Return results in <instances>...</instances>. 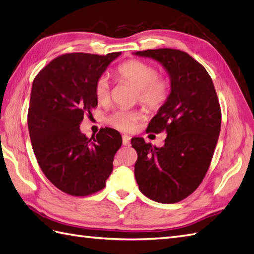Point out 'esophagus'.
Listing matches in <instances>:
<instances>
[{
	"instance_id": "esophagus-1",
	"label": "esophagus",
	"mask_w": 254,
	"mask_h": 254,
	"mask_svg": "<svg viewBox=\"0 0 254 254\" xmlns=\"http://www.w3.org/2000/svg\"><path fill=\"white\" fill-rule=\"evenodd\" d=\"M123 144L124 145L130 144V136H128V134H124V136H123Z\"/></svg>"
}]
</instances>
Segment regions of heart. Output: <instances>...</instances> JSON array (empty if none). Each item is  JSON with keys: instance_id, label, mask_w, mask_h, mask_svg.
I'll list each match as a JSON object with an SVG mask.
<instances>
[{"instance_id": "obj_1", "label": "heart", "mask_w": 254, "mask_h": 254, "mask_svg": "<svg viewBox=\"0 0 254 254\" xmlns=\"http://www.w3.org/2000/svg\"><path fill=\"white\" fill-rule=\"evenodd\" d=\"M117 76L129 82L137 89L140 102L150 109H159L165 102L170 91L167 80L156 77L157 72L153 66L141 61L132 60L118 66ZM95 97L101 104L110 101V83L105 77H101L95 83ZM141 118L138 111L116 110L108 117L109 124L121 130H131Z\"/></svg>"}]
</instances>
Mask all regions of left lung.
<instances>
[{"label":"left lung","mask_w":254,"mask_h":254,"mask_svg":"<svg viewBox=\"0 0 254 254\" xmlns=\"http://www.w3.org/2000/svg\"><path fill=\"white\" fill-rule=\"evenodd\" d=\"M160 63L170 76L171 91L146 131L166 130L157 148L132 138L137 151L134 177L139 190L160 203H176L199 187L211 164L221 131V108L212 78L189 54L174 49L132 53Z\"/></svg>","instance_id":"obj_1"}]
</instances>
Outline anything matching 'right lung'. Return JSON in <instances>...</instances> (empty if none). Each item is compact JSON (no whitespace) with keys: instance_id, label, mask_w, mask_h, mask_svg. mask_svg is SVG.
<instances>
[{"instance_id":"obj_1","label":"right lung","mask_w":254,"mask_h":254,"mask_svg":"<svg viewBox=\"0 0 254 254\" xmlns=\"http://www.w3.org/2000/svg\"><path fill=\"white\" fill-rule=\"evenodd\" d=\"M122 53H69L59 56L32 82L28 129L46 177L70 195H88L105 187L122 145L115 129L88 138L80 130L84 114L98 105L95 83Z\"/></svg>"}]
</instances>
